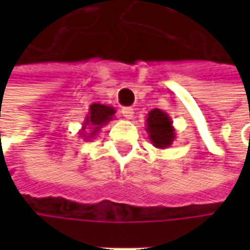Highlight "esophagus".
Instances as JSON below:
<instances>
[{
	"label": "esophagus",
	"mask_w": 250,
	"mask_h": 250,
	"mask_svg": "<svg viewBox=\"0 0 250 250\" xmlns=\"http://www.w3.org/2000/svg\"><path fill=\"white\" fill-rule=\"evenodd\" d=\"M122 114H123V117H125L127 120H131L133 116H134V110L131 107H123L122 108Z\"/></svg>",
	"instance_id": "1"
}]
</instances>
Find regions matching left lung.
<instances>
[{
	"label": "left lung",
	"mask_w": 250,
	"mask_h": 250,
	"mask_svg": "<svg viewBox=\"0 0 250 250\" xmlns=\"http://www.w3.org/2000/svg\"><path fill=\"white\" fill-rule=\"evenodd\" d=\"M146 131L152 145L158 149L169 147L176 139V133L169 114L159 108H153L147 113Z\"/></svg>",
	"instance_id": "left-lung-1"
}]
</instances>
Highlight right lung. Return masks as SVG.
<instances>
[{"mask_svg":"<svg viewBox=\"0 0 250 250\" xmlns=\"http://www.w3.org/2000/svg\"><path fill=\"white\" fill-rule=\"evenodd\" d=\"M116 110L111 105H105V104H100V103H94L89 105V111L82 123V128L79 131L81 137L83 140H91L94 139L98 131L107 125L113 119H114ZM90 130L89 133H86V128Z\"/></svg>","mask_w":250,"mask_h":250,"instance_id":"right-lung-1","label":"right lung"}]
</instances>
